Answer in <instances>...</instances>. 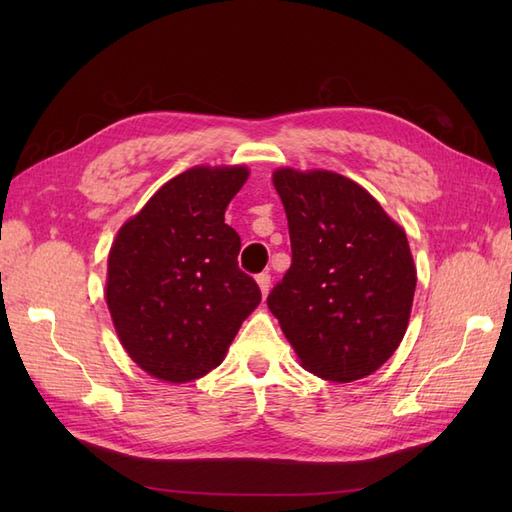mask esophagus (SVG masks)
Returning <instances> with one entry per match:
<instances>
[{
  "label": "esophagus",
  "mask_w": 512,
  "mask_h": 512,
  "mask_svg": "<svg viewBox=\"0 0 512 512\" xmlns=\"http://www.w3.org/2000/svg\"><path fill=\"white\" fill-rule=\"evenodd\" d=\"M256 282H258V286H260V292L267 297L269 290H271V273H258V275H256Z\"/></svg>",
  "instance_id": "obj_1"
}]
</instances>
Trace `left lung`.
Here are the masks:
<instances>
[{"instance_id": "left-lung-1", "label": "left lung", "mask_w": 512, "mask_h": 512, "mask_svg": "<svg viewBox=\"0 0 512 512\" xmlns=\"http://www.w3.org/2000/svg\"><path fill=\"white\" fill-rule=\"evenodd\" d=\"M292 265L267 305L318 378L352 382L391 359L408 329L416 269L406 232L378 200L331 170L273 173Z\"/></svg>"}]
</instances>
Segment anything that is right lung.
Segmentation results:
<instances>
[{
  "label": "right lung",
  "mask_w": 512,
  "mask_h": 512,
  "mask_svg": "<svg viewBox=\"0 0 512 512\" xmlns=\"http://www.w3.org/2000/svg\"><path fill=\"white\" fill-rule=\"evenodd\" d=\"M247 175L245 166L185 170L117 232L106 305L121 346L153 378L209 374L260 303L254 277L239 269L241 239L224 224Z\"/></svg>",
  "instance_id": "obj_1"
}]
</instances>
